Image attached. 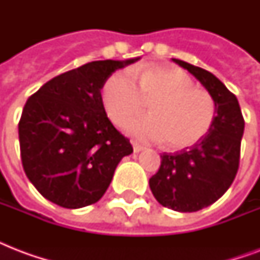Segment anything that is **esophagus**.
<instances>
[{"mask_svg":"<svg viewBox=\"0 0 260 260\" xmlns=\"http://www.w3.org/2000/svg\"><path fill=\"white\" fill-rule=\"evenodd\" d=\"M132 146H134L135 152H140V151L144 150V147L140 146V144H139V143H136V142H132Z\"/></svg>","mask_w":260,"mask_h":260,"instance_id":"obj_1","label":"esophagus"}]
</instances>
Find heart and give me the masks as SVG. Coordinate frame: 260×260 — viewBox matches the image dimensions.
I'll return each instance as SVG.
<instances>
[{
    "instance_id": "1",
    "label": "heart",
    "mask_w": 260,
    "mask_h": 260,
    "mask_svg": "<svg viewBox=\"0 0 260 260\" xmlns=\"http://www.w3.org/2000/svg\"><path fill=\"white\" fill-rule=\"evenodd\" d=\"M101 100L110 121L120 125L144 109L151 114L131 118L125 131L144 142H166L170 150L194 146L213 124L216 105L206 90L173 66H147L131 73L117 71L104 83Z\"/></svg>"
}]
</instances>
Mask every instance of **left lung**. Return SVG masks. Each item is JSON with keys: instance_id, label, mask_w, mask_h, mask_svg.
Returning <instances> with one entry per match:
<instances>
[{"instance_id": "1", "label": "left lung", "mask_w": 260, "mask_h": 260, "mask_svg": "<svg viewBox=\"0 0 260 260\" xmlns=\"http://www.w3.org/2000/svg\"><path fill=\"white\" fill-rule=\"evenodd\" d=\"M173 60L201 82L216 105L209 132L194 146L160 155L158 173L150 178L156 201L185 213L212 205L230 189L239 169L244 118L236 95L212 73L179 59Z\"/></svg>"}]
</instances>
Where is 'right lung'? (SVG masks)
<instances>
[{"mask_svg":"<svg viewBox=\"0 0 260 260\" xmlns=\"http://www.w3.org/2000/svg\"><path fill=\"white\" fill-rule=\"evenodd\" d=\"M139 59L86 63L28 98L18 122L21 162L48 201L67 209L95 204L120 160L134 152L106 116L101 89L114 71Z\"/></svg>","mask_w":260,"mask_h":260,"instance_id":"add662e5","label":"right lung"}]
</instances>
